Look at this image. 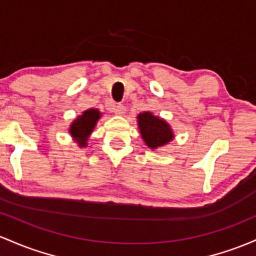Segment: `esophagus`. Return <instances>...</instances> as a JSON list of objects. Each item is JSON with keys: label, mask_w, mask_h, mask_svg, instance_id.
I'll list each match as a JSON object with an SVG mask.
<instances>
[{"label": "esophagus", "mask_w": 256, "mask_h": 256, "mask_svg": "<svg viewBox=\"0 0 256 256\" xmlns=\"http://www.w3.org/2000/svg\"><path fill=\"white\" fill-rule=\"evenodd\" d=\"M125 112H126L125 106L122 104V103H118V104L115 106L114 113L116 114V115H122V114H125Z\"/></svg>", "instance_id": "34e87169"}]
</instances>
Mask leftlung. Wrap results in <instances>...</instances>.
I'll return each instance as SVG.
<instances>
[{
    "instance_id": "8db88e82",
    "label": "left lung",
    "mask_w": 256,
    "mask_h": 256,
    "mask_svg": "<svg viewBox=\"0 0 256 256\" xmlns=\"http://www.w3.org/2000/svg\"><path fill=\"white\" fill-rule=\"evenodd\" d=\"M138 126L144 142L153 150L166 144L174 138L172 131L166 122L148 112L138 115Z\"/></svg>"
}]
</instances>
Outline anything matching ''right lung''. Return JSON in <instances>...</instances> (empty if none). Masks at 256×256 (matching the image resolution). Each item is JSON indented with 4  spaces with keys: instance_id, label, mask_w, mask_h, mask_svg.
Masks as SVG:
<instances>
[{
    "instance_id": "1",
    "label": "right lung",
    "mask_w": 256,
    "mask_h": 256,
    "mask_svg": "<svg viewBox=\"0 0 256 256\" xmlns=\"http://www.w3.org/2000/svg\"><path fill=\"white\" fill-rule=\"evenodd\" d=\"M100 119V112L97 109H88L84 112L82 115L78 118L70 126V134L78 138L80 146L86 144V140L88 134L96 126L97 120Z\"/></svg>"
}]
</instances>
